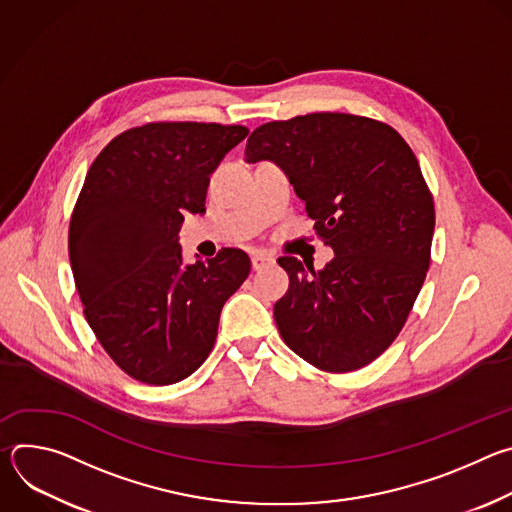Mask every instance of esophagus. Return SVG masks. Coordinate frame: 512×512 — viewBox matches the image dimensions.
Returning <instances> with one entry per match:
<instances>
[{
    "label": "esophagus",
    "instance_id": "34e87169",
    "mask_svg": "<svg viewBox=\"0 0 512 512\" xmlns=\"http://www.w3.org/2000/svg\"><path fill=\"white\" fill-rule=\"evenodd\" d=\"M273 263H275V259L269 257V255H265V253H253V255H251V265H253L255 271H261V269H265V267H269V265H273Z\"/></svg>",
    "mask_w": 512,
    "mask_h": 512
}]
</instances>
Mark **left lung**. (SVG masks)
<instances>
[{
  "mask_svg": "<svg viewBox=\"0 0 512 512\" xmlns=\"http://www.w3.org/2000/svg\"><path fill=\"white\" fill-rule=\"evenodd\" d=\"M245 160L277 164L334 249L320 271L277 259L289 275L273 308L283 342L326 373L367 367L401 332L429 267L435 210L415 154L387 123L310 113L257 127Z\"/></svg>",
  "mask_w": 512,
  "mask_h": 512,
  "instance_id": "8db88e82",
  "label": "left lung"
}]
</instances>
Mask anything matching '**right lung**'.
<instances>
[{
	"mask_svg": "<svg viewBox=\"0 0 512 512\" xmlns=\"http://www.w3.org/2000/svg\"><path fill=\"white\" fill-rule=\"evenodd\" d=\"M243 125L145 123L111 139L72 210L68 255L85 318L135 381L172 385L210 354L225 302L251 261L241 249L188 265L178 233L204 212L210 174Z\"/></svg>",
	"mask_w": 512,
	"mask_h": 512,
	"instance_id": "right-lung-1",
	"label": "right lung"
}]
</instances>
